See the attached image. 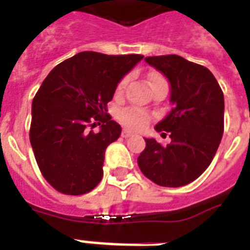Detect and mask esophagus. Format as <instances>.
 <instances>
[{
  "label": "esophagus",
  "instance_id": "1",
  "mask_svg": "<svg viewBox=\"0 0 250 250\" xmlns=\"http://www.w3.org/2000/svg\"><path fill=\"white\" fill-rule=\"evenodd\" d=\"M122 136L123 138H131V136H134V132L130 130H123L122 131Z\"/></svg>",
  "mask_w": 250,
  "mask_h": 250
}]
</instances>
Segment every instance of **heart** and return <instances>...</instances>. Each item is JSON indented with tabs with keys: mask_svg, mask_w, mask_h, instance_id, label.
<instances>
[{
	"mask_svg": "<svg viewBox=\"0 0 250 250\" xmlns=\"http://www.w3.org/2000/svg\"><path fill=\"white\" fill-rule=\"evenodd\" d=\"M156 78H162L160 75H156V74H153L151 75V78L149 81H153V79ZM125 79H123L122 82L119 83V86L118 88L122 90V88L125 87ZM119 119L122 120V123L127 127H130V128H134V130H140V128H143L146 127V125L148 123L149 115L143 110H139V108H128V110H123L119 114Z\"/></svg>",
	"mask_w": 250,
	"mask_h": 250,
	"instance_id": "heart-1",
	"label": "heart"
}]
</instances>
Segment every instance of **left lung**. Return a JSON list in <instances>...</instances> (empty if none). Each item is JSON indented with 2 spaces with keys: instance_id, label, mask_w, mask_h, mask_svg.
Returning a JSON list of instances; mask_svg holds the SVG:
<instances>
[{
  "instance_id": "1",
  "label": "left lung",
  "mask_w": 250,
  "mask_h": 250,
  "mask_svg": "<svg viewBox=\"0 0 250 250\" xmlns=\"http://www.w3.org/2000/svg\"><path fill=\"white\" fill-rule=\"evenodd\" d=\"M169 82L172 110L155 125L171 142L162 146L144 138L140 171L155 184L183 187L209 167L224 132V94L213 74L179 55L147 57Z\"/></svg>"
}]
</instances>
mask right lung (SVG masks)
Wrapping results in <instances>:
<instances>
[{
  "mask_svg": "<svg viewBox=\"0 0 250 250\" xmlns=\"http://www.w3.org/2000/svg\"><path fill=\"white\" fill-rule=\"evenodd\" d=\"M142 59L82 51L42 82L31 104L30 143L42 175L57 191L83 195L101 183L106 148L122 134L106 106ZM91 120L104 123L99 133L88 131Z\"/></svg>",
  "mask_w": 250,
  "mask_h": 250,
  "instance_id": "add662e5",
  "label": "right lung"
}]
</instances>
